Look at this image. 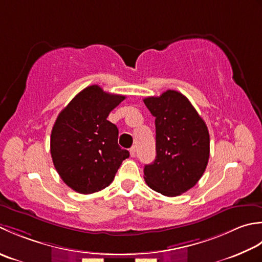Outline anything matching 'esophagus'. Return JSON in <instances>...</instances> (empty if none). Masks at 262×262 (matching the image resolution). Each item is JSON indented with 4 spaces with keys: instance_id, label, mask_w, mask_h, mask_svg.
Segmentation results:
<instances>
[{
    "instance_id": "1",
    "label": "esophagus",
    "mask_w": 262,
    "mask_h": 262,
    "mask_svg": "<svg viewBox=\"0 0 262 262\" xmlns=\"http://www.w3.org/2000/svg\"><path fill=\"white\" fill-rule=\"evenodd\" d=\"M130 156L135 157L136 156V147H131L130 148Z\"/></svg>"
}]
</instances>
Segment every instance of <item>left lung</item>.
Returning a JSON list of instances; mask_svg holds the SVG:
<instances>
[{"instance_id": "8db88e82", "label": "left lung", "mask_w": 262, "mask_h": 262, "mask_svg": "<svg viewBox=\"0 0 262 262\" xmlns=\"http://www.w3.org/2000/svg\"><path fill=\"white\" fill-rule=\"evenodd\" d=\"M155 116L156 159L143 169L150 189L166 196L196 184L209 159V132L190 100L176 90L143 99Z\"/></svg>"}]
</instances>
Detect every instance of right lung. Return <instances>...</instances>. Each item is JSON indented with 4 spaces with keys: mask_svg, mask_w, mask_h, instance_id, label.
<instances>
[{
    "mask_svg": "<svg viewBox=\"0 0 262 262\" xmlns=\"http://www.w3.org/2000/svg\"><path fill=\"white\" fill-rule=\"evenodd\" d=\"M125 96L97 84L81 90L64 107L52 129L51 155L63 182L82 194L108 186L130 156L117 143L119 129L107 116Z\"/></svg>",
    "mask_w": 262,
    "mask_h": 262,
    "instance_id": "1",
    "label": "right lung"
}]
</instances>
